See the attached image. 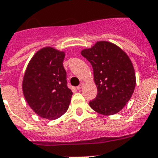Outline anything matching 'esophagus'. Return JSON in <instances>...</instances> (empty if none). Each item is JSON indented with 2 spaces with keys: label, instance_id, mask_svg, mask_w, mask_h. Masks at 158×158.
Wrapping results in <instances>:
<instances>
[{
  "label": "esophagus",
  "instance_id": "esophagus-1",
  "mask_svg": "<svg viewBox=\"0 0 158 158\" xmlns=\"http://www.w3.org/2000/svg\"><path fill=\"white\" fill-rule=\"evenodd\" d=\"M83 83H80V84H79V85L76 87V88H77V89H78V90H80V89H81V88H82V87H83Z\"/></svg>",
  "mask_w": 158,
  "mask_h": 158
}]
</instances>
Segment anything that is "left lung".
I'll return each mask as SVG.
<instances>
[{
    "mask_svg": "<svg viewBox=\"0 0 158 158\" xmlns=\"http://www.w3.org/2000/svg\"><path fill=\"white\" fill-rule=\"evenodd\" d=\"M81 54L93 68L97 95L89 102L91 108L102 115L120 112L130 99L135 86L136 75L128 56L116 45L98 42Z\"/></svg>",
    "mask_w": 158,
    "mask_h": 158,
    "instance_id": "8db88e82",
    "label": "left lung"
}]
</instances>
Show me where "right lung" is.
Here are the masks:
<instances>
[{"mask_svg":"<svg viewBox=\"0 0 158 158\" xmlns=\"http://www.w3.org/2000/svg\"><path fill=\"white\" fill-rule=\"evenodd\" d=\"M65 53L45 47L34 54L24 75L22 90L28 104L41 117L54 120L68 109L72 91L63 67Z\"/></svg>","mask_w":158,"mask_h":158,"instance_id":"obj_1","label":"right lung"}]
</instances>
